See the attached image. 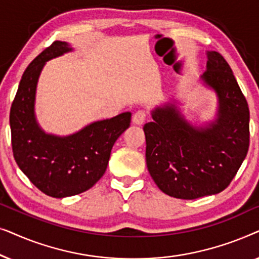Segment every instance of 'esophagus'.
Returning a JSON list of instances; mask_svg holds the SVG:
<instances>
[{
	"mask_svg": "<svg viewBox=\"0 0 259 259\" xmlns=\"http://www.w3.org/2000/svg\"><path fill=\"white\" fill-rule=\"evenodd\" d=\"M147 118V113L144 111V109H139L134 113L133 115V122L137 123V125H143L145 120Z\"/></svg>",
	"mask_w": 259,
	"mask_h": 259,
	"instance_id": "34e87169",
	"label": "esophagus"
}]
</instances>
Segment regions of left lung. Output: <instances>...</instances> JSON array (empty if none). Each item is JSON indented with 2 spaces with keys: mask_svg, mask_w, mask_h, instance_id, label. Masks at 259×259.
Segmentation results:
<instances>
[{
  "mask_svg": "<svg viewBox=\"0 0 259 259\" xmlns=\"http://www.w3.org/2000/svg\"><path fill=\"white\" fill-rule=\"evenodd\" d=\"M203 80L218 95V118L206 127H192L175 105L152 112L145 123L148 172L162 192L178 199H197L222 192L246 157L250 112L226 60L207 53Z\"/></svg>",
  "mask_w": 259,
  "mask_h": 259,
  "instance_id": "8db88e82",
  "label": "left lung"
}]
</instances>
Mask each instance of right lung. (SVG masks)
I'll return each instance as SVG.
<instances>
[{
  "label": "right lung",
  "mask_w": 259,
  "mask_h": 259,
  "mask_svg": "<svg viewBox=\"0 0 259 259\" xmlns=\"http://www.w3.org/2000/svg\"><path fill=\"white\" fill-rule=\"evenodd\" d=\"M72 51L54 41L24 70L10 108L12 147L16 164L41 192L49 197L75 196L104 176L112 147L130 127L131 113L91 123L73 136L46 134L34 115L37 79L46 61Z\"/></svg>",
  "instance_id": "obj_1"
}]
</instances>
